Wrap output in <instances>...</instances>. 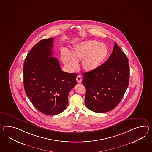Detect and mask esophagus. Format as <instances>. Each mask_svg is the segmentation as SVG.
I'll list each match as a JSON object with an SVG mask.
<instances>
[{"instance_id": "34e87169", "label": "esophagus", "mask_w": 152, "mask_h": 152, "mask_svg": "<svg viewBox=\"0 0 152 152\" xmlns=\"http://www.w3.org/2000/svg\"><path fill=\"white\" fill-rule=\"evenodd\" d=\"M76 81L78 83H81L82 82V78L81 77L80 75H78L76 77Z\"/></svg>"}]
</instances>
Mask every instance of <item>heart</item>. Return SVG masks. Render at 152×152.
Segmentation results:
<instances>
[{
    "label": "heart",
    "instance_id": "1",
    "mask_svg": "<svg viewBox=\"0 0 152 152\" xmlns=\"http://www.w3.org/2000/svg\"><path fill=\"white\" fill-rule=\"evenodd\" d=\"M109 50L105 44L96 40L81 42L74 47L71 53L66 50L60 52V58L69 71H73L81 60L82 66L86 71L97 69L107 58Z\"/></svg>",
    "mask_w": 152,
    "mask_h": 152
}]
</instances>
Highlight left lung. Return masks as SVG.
I'll return each instance as SVG.
<instances>
[{
  "label": "left lung",
  "mask_w": 152,
  "mask_h": 152,
  "mask_svg": "<svg viewBox=\"0 0 152 152\" xmlns=\"http://www.w3.org/2000/svg\"><path fill=\"white\" fill-rule=\"evenodd\" d=\"M85 104L91 111H111L122 99L129 86L128 59L115 42L111 55L97 69L82 74Z\"/></svg>",
  "instance_id": "8db88e82"
}]
</instances>
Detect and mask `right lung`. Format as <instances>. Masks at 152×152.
Masks as SVG:
<instances>
[{
  "label": "right lung",
  "instance_id": "obj_1",
  "mask_svg": "<svg viewBox=\"0 0 152 152\" xmlns=\"http://www.w3.org/2000/svg\"><path fill=\"white\" fill-rule=\"evenodd\" d=\"M53 41L50 38L34 45L26 56L23 70L27 96L38 110L48 115L66 109L77 76L61 70L59 61L52 57Z\"/></svg>",
  "mask_w": 152,
  "mask_h": 152
}]
</instances>
